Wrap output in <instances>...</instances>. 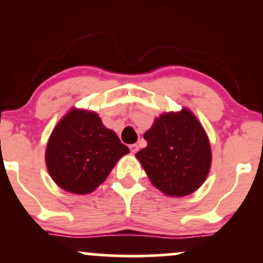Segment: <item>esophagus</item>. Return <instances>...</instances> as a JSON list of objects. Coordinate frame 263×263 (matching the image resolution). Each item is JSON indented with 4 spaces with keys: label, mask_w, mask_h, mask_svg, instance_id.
Here are the masks:
<instances>
[{
    "label": "esophagus",
    "mask_w": 263,
    "mask_h": 263,
    "mask_svg": "<svg viewBox=\"0 0 263 263\" xmlns=\"http://www.w3.org/2000/svg\"><path fill=\"white\" fill-rule=\"evenodd\" d=\"M129 149H131L132 155H135V153H137L138 146H137V144H131V146H129Z\"/></svg>",
    "instance_id": "esophagus-1"
}]
</instances>
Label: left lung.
<instances>
[{"label": "left lung", "mask_w": 263, "mask_h": 263, "mask_svg": "<svg viewBox=\"0 0 263 263\" xmlns=\"http://www.w3.org/2000/svg\"><path fill=\"white\" fill-rule=\"evenodd\" d=\"M143 137L147 147L136 158L157 189L168 197H185L200 188L210 171L211 148L192 111L162 114Z\"/></svg>", "instance_id": "obj_1"}]
</instances>
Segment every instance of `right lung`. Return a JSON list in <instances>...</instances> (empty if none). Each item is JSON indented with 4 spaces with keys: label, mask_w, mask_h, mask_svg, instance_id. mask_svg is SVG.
Listing matches in <instances>:
<instances>
[{
    "label": "right lung",
    "mask_w": 263,
    "mask_h": 263,
    "mask_svg": "<svg viewBox=\"0 0 263 263\" xmlns=\"http://www.w3.org/2000/svg\"><path fill=\"white\" fill-rule=\"evenodd\" d=\"M129 153L93 111L73 107L57 123L47 143L45 164L63 190L89 194L105 182L117 161Z\"/></svg>",
    "instance_id": "add662e5"
}]
</instances>
